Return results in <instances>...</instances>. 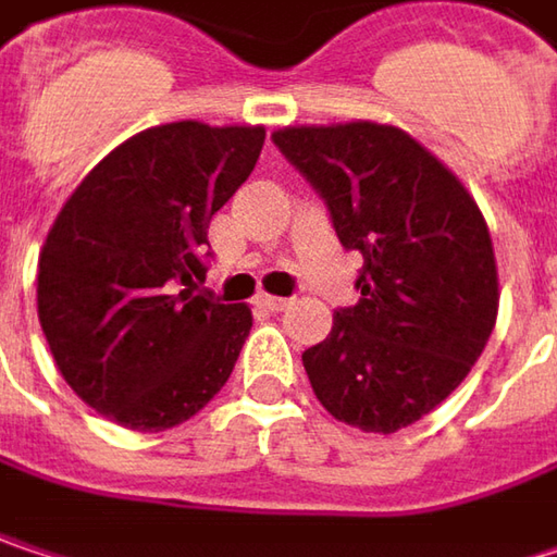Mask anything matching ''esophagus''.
<instances>
[{"label":"esophagus","instance_id":"esophagus-1","mask_svg":"<svg viewBox=\"0 0 557 557\" xmlns=\"http://www.w3.org/2000/svg\"><path fill=\"white\" fill-rule=\"evenodd\" d=\"M258 306L268 311H283V309H289V299H283V296H261V299H258Z\"/></svg>","mask_w":557,"mask_h":557}]
</instances>
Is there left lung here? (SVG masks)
<instances>
[{"mask_svg":"<svg viewBox=\"0 0 557 557\" xmlns=\"http://www.w3.org/2000/svg\"><path fill=\"white\" fill-rule=\"evenodd\" d=\"M324 201L346 251L362 255L359 302L302 352L334 419L391 435L470 375L498 314L488 226L460 180L407 132L349 122L274 135Z\"/></svg>","mask_w":557,"mask_h":557,"instance_id":"left-lung-1","label":"left lung"}]
</instances>
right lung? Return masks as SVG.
Returning a JSON list of instances; mask_svg holds the SVG:
<instances>
[{"label": "right lung", "mask_w": 557, "mask_h": 557, "mask_svg": "<svg viewBox=\"0 0 557 557\" xmlns=\"http://www.w3.org/2000/svg\"><path fill=\"white\" fill-rule=\"evenodd\" d=\"M261 148V125H157L103 157L65 201L40 251L37 311L87 407L163 432L226 384L251 311L201 289L208 223Z\"/></svg>", "instance_id": "obj_1"}]
</instances>
